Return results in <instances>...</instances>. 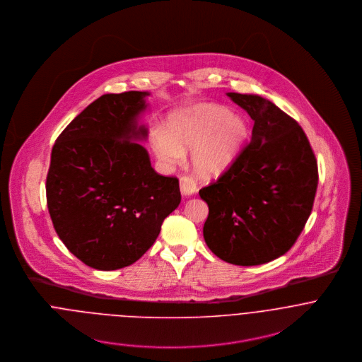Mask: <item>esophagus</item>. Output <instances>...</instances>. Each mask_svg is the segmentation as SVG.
Wrapping results in <instances>:
<instances>
[{
  "label": "esophagus",
  "mask_w": 362,
  "mask_h": 362,
  "mask_svg": "<svg viewBox=\"0 0 362 362\" xmlns=\"http://www.w3.org/2000/svg\"><path fill=\"white\" fill-rule=\"evenodd\" d=\"M180 188H181L182 195H185V197L195 194L197 189H198L195 180L189 175H184V177L180 178Z\"/></svg>",
  "instance_id": "esophagus-1"
}]
</instances>
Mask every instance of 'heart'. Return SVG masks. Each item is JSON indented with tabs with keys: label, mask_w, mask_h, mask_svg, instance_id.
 I'll return each instance as SVG.
<instances>
[{
	"label": "heart",
	"mask_w": 362,
	"mask_h": 362,
	"mask_svg": "<svg viewBox=\"0 0 362 362\" xmlns=\"http://www.w3.org/2000/svg\"><path fill=\"white\" fill-rule=\"evenodd\" d=\"M247 136L245 122L217 104H199L171 117L168 132L157 129L152 145L158 160L180 164L192 147L194 170L201 177H214L227 170Z\"/></svg>",
	"instance_id": "obj_1"
}]
</instances>
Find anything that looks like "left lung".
I'll list each match as a JSON object with an SVG mask.
<instances>
[{
    "label": "left lung",
    "mask_w": 362,
    "mask_h": 362,
    "mask_svg": "<svg viewBox=\"0 0 362 362\" xmlns=\"http://www.w3.org/2000/svg\"><path fill=\"white\" fill-rule=\"evenodd\" d=\"M254 119L252 138L199 191L209 206L204 237L220 259L255 266L284 255L310 217L317 163L298 122L258 95L227 93Z\"/></svg>",
    "instance_id": "left-lung-1"
}]
</instances>
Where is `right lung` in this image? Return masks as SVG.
Wrapping results in <instances>:
<instances>
[{
	"label": "right lung",
	"mask_w": 362,
	"mask_h": 362,
	"mask_svg": "<svg viewBox=\"0 0 362 362\" xmlns=\"http://www.w3.org/2000/svg\"><path fill=\"white\" fill-rule=\"evenodd\" d=\"M146 92L103 95L59 134L46 181L52 226L79 260L98 270L132 264L181 202L178 178L152 168L138 139Z\"/></svg>",
	"instance_id": "1"
}]
</instances>
